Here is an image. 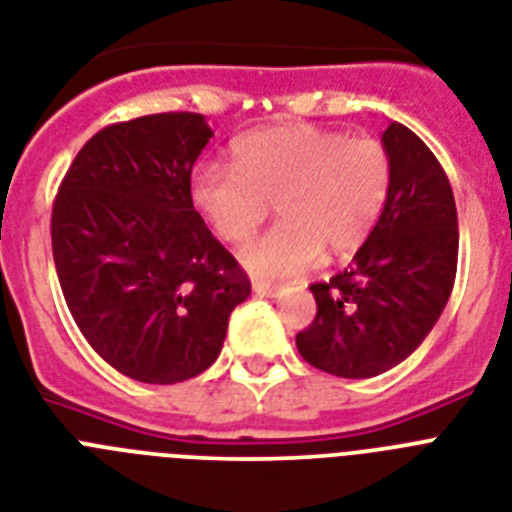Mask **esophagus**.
Instances as JSON below:
<instances>
[{
	"mask_svg": "<svg viewBox=\"0 0 512 512\" xmlns=\"http://www.w3.org/2000/svg\"><path fill=\"white\" fill-rule=\"evenodd\" d=\"M252 291H255V296H265V299H276V296L283 294L281 286H270V283H260V281L252 286Z\"/></svg>",
	"mask_w": 512,
	"mask_h": 512,
	"instance_id": "1",
	"label": "esophagus"
}]
</instances>
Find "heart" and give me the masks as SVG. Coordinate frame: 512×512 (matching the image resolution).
Returning <instances> with one entry per match:
<instances>
[{
	"instance_id": "b5f03b06",
	"label": "heart",
	"mask_w": 512,
	"mask_h": 512,
	"mask_svg": "<svg viewBox=\"0 0 512 512\" xmlns=\"http://www.w3.org/2000/svg\"><path fill=\"white\" fill-rule=\"evenodd\" d=\"M390 156L375 137H349L315 124H283L244 135L231 169L203 163L190 197L213 234L247 242L276 203L281 223L247 244L242 265L255 278L302 273L328 249L349 255L380 221L390 195Z\"/></svg>"
}]
</instances>
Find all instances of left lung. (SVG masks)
Listing matches in <instances>:
<instances>
[{
    "label": "left lung",
    "instance_id": "1",
    "mask_svg": "<svg viewBox=\"0 0 512 512\" xmlns=\"http://www.w3.org/2000/svg\"><path fill=\"white\" fill-rule=\"evenodd\" d=\"M390 195L349 268L312 283L317 315L296 336L304 362L364 380L401 364L440 320L455 283L458 213L440 161L398 122L382 132Z\"/></svg>",
    "mask_w": 512,
    "mask_h": 512
}]
</instances>
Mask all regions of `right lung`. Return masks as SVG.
Wrapping results in <instances>:
<instances>
[{
	"label": "right lung",
	"mask_w": 512,
	"mask_h": 512,
	"mask_svg": "<svg viewBox=\"0 0 512 512\" xmlns=\"http://www.w3.org/2000/svg\"><path fill=\"white\" fill-rule=\"evenodd\" d=\"M210 137L190 111L111 124L77 153L51 210L54 265L77 328L137 382L205 372L249 296L244 270L190 197Z\"/></svg>",
	"instance_id": "add662e5"
}]
</instances>
